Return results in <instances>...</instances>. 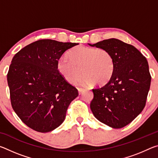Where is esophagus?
<instances>
[{
  "instance_id": "34e87169",
  "label": "esophagus",
  "mask_w": 158,
  "mask_h": 158,
  "mask_svg": "<svg viewBox=\"0 0 158 158\" xmlns=\"http://www.w3.org/2000/svg\"><path fill=\"white\" fill-rule=\"evenodd\" d=\"M84 90H85L84 89H78V91H79V95H81L83 92H84Z\"/></svg>"
}]
</instances>
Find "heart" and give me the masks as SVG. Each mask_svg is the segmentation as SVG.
I'll return each mask as SVG.
<instances>
[{"label": "heart", "mask_w": 158, "mask_h": 158, "mask_svg": "<svg viewBox=\"0 0 158 158\" xmlns=\"http://www.w3.org/2000/svg\"><path fill=\"white\" fill-rule=\"evenodd\" d=\"M68 57L69 60L60 58L58 61L57 69L69 84H75L83 74V85H90L94 83L104 85L109 81L113 74L114 58L105 49L79 46L72 50Z\"/></svg>", "instance_id": "obj_1"}]
</instances>
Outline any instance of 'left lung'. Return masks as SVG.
<instances>
[{"instance_id":"left-lung-1","label":"left lung","mask_w":158,"mask_h":158,"mask_svg":"<svg viewBox=\"0 0 158 158\" xmlns=\"http://www.w3.org/2000/svg\"><path fill=\"white\" fill-rule=\"evenodd\" d=\"M89 45L107 50L114 61L109 81L93 89L90 109L103 123L113 128L123 127L145 107L151 81L148 61L135 47L118 39Z\"/></svg>"}]
</instances>
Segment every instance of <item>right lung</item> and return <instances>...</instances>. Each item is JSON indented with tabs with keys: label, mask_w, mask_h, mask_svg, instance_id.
I'll list each match as a JSON object with an SVG mask.
<instances>
[{
	"label": "right lung",
	"mask_w": 158,
	"mask_h": 158,
	"mask_svg": "<svg viewBox=\"0 0 158 158\" xmlns=\"http://www.w3.org/2000/svg\"><path fill=\"white\" fill-rule=\"evenodd\" d=\"M78 43L40 40L15 55L7 74L12 109L23 123L40 132L64 121L78 90L57 69L60 57Z\"/></svg>",
	"instance_id": "add662e5"
}]
</instances>
